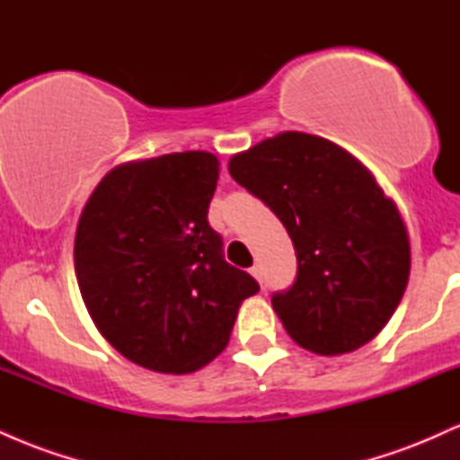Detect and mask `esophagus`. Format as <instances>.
Masks as SVG:
<instances>
[{
	"mask_svg": "<svg viewBox=\"0 0 460 460\" xmlns=\"http://www.w3.org/2000/svg\"><path fill=\"white\" fill-rule=\"evenodd\" d=\"M251 274H252V277H255L257 279V281H263V270H261V266H260V263H255V266H252L251 268Z\"/></svg>",
	"mask_w": 460,
	"mask_h": 460,
	"instance_id": "34e87169",
	"label": "esophagus"
}]
</instances>
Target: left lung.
<instances>
[{
    "mask_svg": "<svg viewBox=\"0 0 460 460\" xmlns=\"http://www.w3.org/2000/svg\"><path fill=\"white\" fill-rule=\"evenodd\" d=\"M277 214L296 251V281L272 294L288 335L318 355L352 352L383 331L409 283V234L372 172L335 142L283 131L229 160Z\"/></svg>",
    "mask_w": 460,
    "mask_h": 460,
    "instance_id": "obj_1",
    "label": "left lung"
}]
</instances>
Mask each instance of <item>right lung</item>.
I'll return each mask as SVG.
<instances>
[{"mask_svg":"<svg viewBox=\"0 0 460 460\" xmlns=\"http://www.w3.org/2000/svg\"><path fill=\"white\" fill-rule=\"evenodd\" d=\"M218 160L183 151L112 168L84 205L75 277L99 332L138 366L190 374L229 344L242 300L260 292L223 257L208 223Z\"/></svg>","mask_w":460,"mask_h":460,"instance_id":"1","label":"right lung"}]
</instances>
